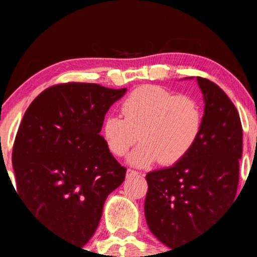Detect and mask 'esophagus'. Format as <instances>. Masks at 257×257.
<instances>
[{"label": "esophagus", "instance_id": "obj_1", "mask_svg": "<svg viewBox=\"0 0 257 257\" xmlns=\"http://www.w3.org/2000/svg\"><path fill=\"white\" fill-rule=\"evenodd\" d=\"M139 175H141V173L137 172V170H133V169L126 170V178H128V179L134 178V177H139Z\"/></svg>", "mask_w": 257, "mask_h": 257}]
</instances>
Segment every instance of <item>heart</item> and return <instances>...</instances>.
Listing matches in <instances>:
<instances>
[{
  "label": "heart",
  "mask_w": 257,
  "mask_h": 257,
  "mask_svg": "<svg viewBox=\"0 0 257 257\" xmlns=\"http://www.w3.org/2000/svg\"><path fill=\"white\" fill-rule=\"evenodd\" d=\"M120 110L123 118L116 114L105 116L102 137L115 157L125 155L141 139L128 159L136 167H148L158 160L163 165L180 162L203 129L204 114L198 100L174 95L159 85L136 88L124 98Z\"/></svg>",
  "instance_id": "b5f03b06"
}]
</instances>
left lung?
<instances>
[{
  "mask_svg": "<svg viewBox=\"0 0 257 257\" xmlns=\"http://www.w3.org/2000/svg\"><path fill=\"white\" fill-rule=\"evenodd\" d=\"M204 123L193 149L173 167L147 174L144 212L155 237L174 248L199 236L236 198L242 126L237 109L211 80L196 77Z\"/></svg>",
  "mask_w": 257,
  "mask_h": 257,
  "instance_id": "1",
  "label": "left lung"
}]
</instances>
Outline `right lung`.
<instances>
[{
  "instance_id": "right-lung-1",
  "label": "right lung",
  "mask_w": 257,
  "mask_h": 257,
  "mask_svg": "<svg viewBox=\"0 0 257 257\" xmlns=\"http://www.w3.org/2000/svg\"><path fill=\"white\" fill-rule=\"evenodd\" d=\"M125 92L95 83L52 85L27 108L15 139V193L46 229L77 246L93 236L105 199L125 178L99 134Z\"/></svg>"
}]
</instances>
